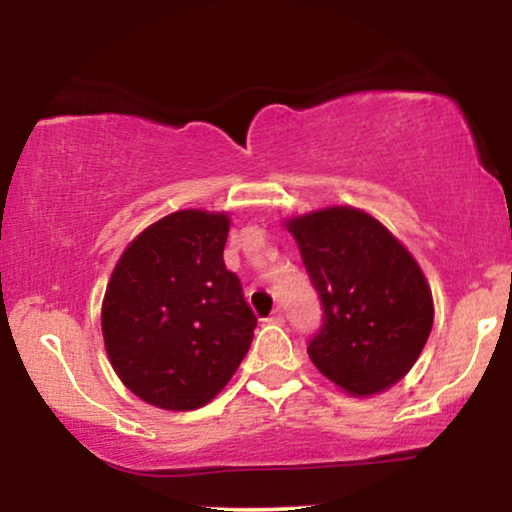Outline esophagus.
Returning a JSON list of instances; mask_svg holds the SVG:
<instances>
[{
    "mask_svg": "<svg viewBox=\"0 0 512 512\" xmlns=\"http://www.w3.org/2000/svg\"><path fill=\"white\" fill-rule=\"evenodd\" d=\"M267 322H272V325H284V313H281V310H274V313L267 317Z\"/></svg>",
    "mask_w": 512,
    "mask_h": 512,
    "instance_id": "34e87169",
    "label": "esophagus"
}]
</instances>
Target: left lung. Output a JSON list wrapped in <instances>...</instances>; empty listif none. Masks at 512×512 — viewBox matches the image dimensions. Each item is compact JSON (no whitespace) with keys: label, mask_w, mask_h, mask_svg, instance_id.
<instances>
[{"label":"left lung","mask_w":512,"mask_h":512,"mask_svg":"<svg viewBox=\"0 0 512 512\" xmlns=\"http://www.w3.org/2000/svg\"><path fill=\"white\" fill-rule=\"evenodd\" d=\"M322 325L308 356L351 395H375L409 373L433 327V298L414 257L363 211L332 207L291 219Z\"/></svg>","instance_id":"1"}]
</instances>
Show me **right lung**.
I'll use <instances>...</instances> for the list:
<instances>
[{"label": "right lung", "instance_id": "add662e5", "mask_svg": "<svg viewBox=\"0 0 512 512\" xmlns=\"http://www.w3.org/2000/svg\"><path fill=\"white\" fill-rule=\"evenodd\" d=\"M226 238V214L175 211L134 238L110 276L105 351L154 407H204L248 354L257 317L223 262Z\"/></svg>", "mask_w": 512, "mask_h": 512}]
</instances>
